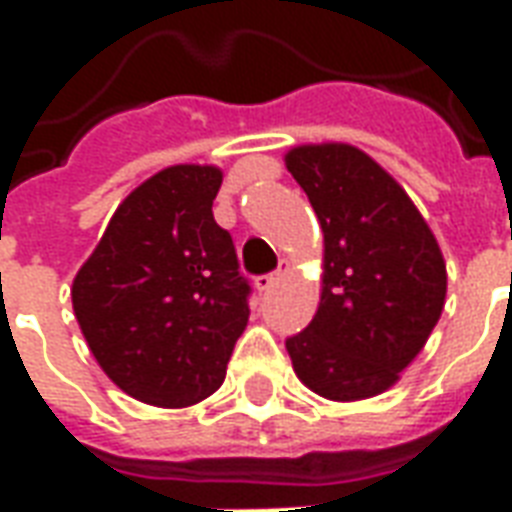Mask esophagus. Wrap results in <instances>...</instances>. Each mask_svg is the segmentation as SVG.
<instances>
[{"mask_svg": "<svg viewBox=\"0 0 512 512\" xmlns=\"http://www.w3.org/2000/svg\"><path fill=\"white\" fill-rule=\"evenodd\" d=\"M285 271H288V260H282L277 271H271V274H260V277L255 279V288L260 290V293H266V290H271L274 285H277Z\"/></svg>", "mask_w": 512, "mask_h": 512, "instance_id": "obj_1", "label": "esophagus"}]
</instances>
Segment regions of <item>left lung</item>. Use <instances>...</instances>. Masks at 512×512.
I'll list each match as a JSON object with an SVG mask.
<instances>
[{
	"label": "left lung",
	"instance_id": "8db88e82",
	"mask_svg": "<svg viewBox=\"0 0 512 512\" xmlns=\"http://www.w3.org/2000/svg\"><path fill=\"white\" fill-rule=\"evenodd\" d=\"M288 169L323 227V293L285 340L296 376L329 400L395 384L444 310V257L414 202L351 145H304Z\"/></svg>",
	"mask_w": 512,
	"mask_h": 512
}]
</instances>
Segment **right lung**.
Segmentation results:
<instances>
[{
    "label": "right lung",
    "instance_id": "add662e5",
    "mask_svg": "<svg viewBox=\"0 0 512 512\" xmlns=\"http://www.w3.org/2000/svg\"><path fill=\"white\" fill-rule=\"evenodd\" d=\"M216 167L161 169L128 194L73 279L90 351L126 395L183 408L224 381L252 285L213 219Z\"/></svg>",
    "mask_w": 512,
    "mask_h": 512
}]
</instances>
